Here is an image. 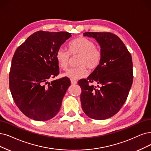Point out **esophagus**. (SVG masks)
<instances>
[{
  "label": "esophagus",
  "mask_w": 151,
  "mask_h": 151,
  "mask_svg": "<svg viewBox=\"0 0 151 151\" xmlns=\"http://www.w3.org/2000/svg\"><path fill=\"white\" fill-rule=\"evenodd\" d=\"M70 82H71V83L72 84V85H75V84H77V81H74V80H72V79L70 80Z\"/></svg>",
  "instance_id": "34e87169"
}]
</instances>
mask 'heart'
<instances>
[{"label":"heart","instance_id":"b5f03b06","mask_svg":"<svg viewBox=\"0 0 151 151\" xmlns=\"http://www.w3.org/2000/svg\"><path fill=\"white\" fill-rule=\"evenodd\" d=\"M70 52L63 47H59L56 52V59L59 67L65 70L69 63L72 55H80L77 61L79 66L68 69L64 76L72 80H77L85 77L88 74L87 67L90 70H94L98 67L101 60V52L95 47L93 42L86 37H81L71 41L69 45Z\"/></svg>","mask_w":151,"mask_h":151}]
</instances>
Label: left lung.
I'll list each match as a JSON object with an SVG mask.
<instances>
[{"label": "left lung", "mask_w": 151, "mask_h": 151, "mask_svg": "<svg viewBox=\"0 0 151 151\" xmlns=\"http://www.w3.org/2000/svg\"><path fill=\"white\" fill-rule=\"evenodd\" d=\"M83 36L97 41L101 60L87 79L78 82L82 108L90 118L106 119L119 111L128 96L133 80L131 55L123 42L111 33L86 32ZM93 81L99 84V88L89 85Z\"/></svg>", "instance_id": "8db88e82"}]
</instances>
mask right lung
<instances>
[{
  "label": "right lung",
  "mask_w": 151,
  "mask_h": 151,
  "mask_svg": "<svg viewBox=\"0 0 151 151\" xmlns=\"http://www.w3.org/2000/svg\"><path fill=\"white\" fill-rule=\"evenodd\" d=\"M72 37L67 32L38 31L16 50L9 87L15 104L28 118L44 122L55 117L70 86L68 77L48 82L59 73L56 52Z\"/></svg>",
  "instance_id": "1"
}]
</instances>
